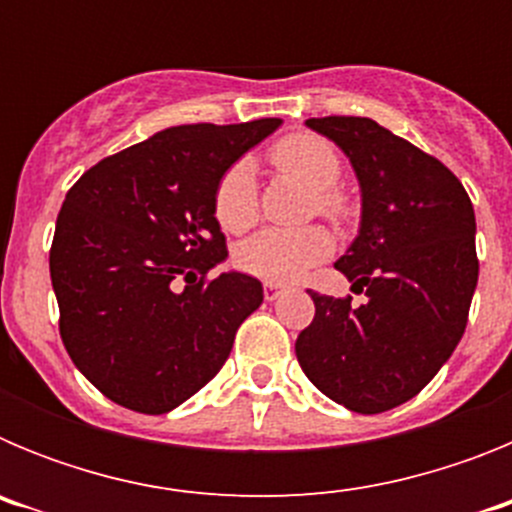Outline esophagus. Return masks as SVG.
Listing matches in <instances>:
<instances>
[{
	"mask_svg": "<svg viewBox=\"0 0 512 512\" xmlns=\"http://www.w3.org/2000/svg\"><path fill=\"white\" fill-rule=\"evenodd\" d=\"M279 295H282V284H277V282H266V284H264V297H266V302H274Z\"/></svg>",
	"mask_w": 512,
	"mask_h": 512,
	"instance_id": "obj_1",
	"label": "esophagus"
}]
</instances>
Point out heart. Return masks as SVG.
<instances>
[{
    "label": "heart",
    "mask_w": 512,
    "mask_h": 512,
    "mask_svg": "<svg viewBox=\"0 0 512 512\" xmlns=\"http://www.w3.org/2000/svg\"><path fill=\"white\" fill-rule=\"evenodd\" d=\"M271 161L287 174L315 189L312 202L325 217L343 220L348 202L333 184L341 176V156L330 140L315 133L287 135L271 148ZM215 217L228 233H246L259 220V192L251 161H235L215 189ZM333 251V235L320 225L297 230L269 228L261 230L235 251V264L251 277L266 282H292L310 266L328 259Z\"/></svg>",
    "instance_id": "b5f03b06"
}]
</instances>
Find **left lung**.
I'll use <instances>...</instances> for the list:
<instances>
[{
	"label": "left lung",
	"instance_id": "1",
	"mask_svg": "<svg viewBox=\"0 0 512 512\" xmlns=\"http://www.w3.org/2000/svg\"><path fill=\"white\" fill-rule=\"evenodd\" d=\"M305 125L333 140L359 179V235L336 269L366 302L310 292L315 318L297 336V361L343 408L384 413L413 400L464 336L479 277L474 207L438 158L369 117Z\"/></svg>",
	"mask_w": 512,
	"mask_h": 512
}]
</instances>
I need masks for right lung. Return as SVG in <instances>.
Listing matches in <instances>:
<instances>
[{"instance_id":"1","label":"right lung","mask_w":512,"mask_h":512,"mask_svg":"<svg viewBox=\"0 0 512 512\" xmlns=\"http://www.w3.org/2000/svg\"><path fill=\"white\" fill-rule=\"evenodd\" d=\"M279 125L166 128L66 194L51 246L58 328L76 369L122 408L161 415L200 392L264 302L259 279L205 274L228 259L217 182Z\"/></svg>"}]
</instances>
